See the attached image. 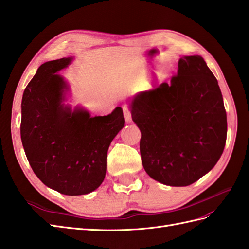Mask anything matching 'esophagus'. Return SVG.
<instances>
[{
    "label": "esophagus",
    "mask_w": 249,
    "mask_h": 249,
    "mask_svg": "<svg viewBox=\"0 0 249 249\" xmlns=\"http://www.w3.org/2000/svg\"><path fill=\"white\" fill-rule=\"evenodd\" d=\"M123 109H124V119H125V121L128 124H130L131 121H132V117H131V110H130V108L126 107V106H124V107H123Z\"/></svg>",
    "instance_id": "obj_1"
}]
</instances>
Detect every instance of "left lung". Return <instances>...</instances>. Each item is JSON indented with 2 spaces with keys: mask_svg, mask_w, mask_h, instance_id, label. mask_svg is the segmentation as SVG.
Segmentation results:
<instances>
[{
  "mask_svg": "<svg viewBox=\"0 0 249 249\" xmlns=\"http://www.w3.org/2000/svg\"><path fill=\"white\" fill-rule=\"evenodd\" d=\"M129 107L142 133V166L160 183H194L222 156L227 115L218 82L200 55L182 56L170 83L136 93Z\"/></svg>",
  "mask_w": 249,
  "mask_h": 249,
  "instance_id": "obj_1",
  "label": "left lung"
}]
</instances>
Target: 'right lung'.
<instances>
[{"label":"right lung","mask_w":249,"mask_h":249,"mask_svg":"<svg viewBox=\"0 0 249 249\" xmlns=\"http://www.w3.org/2000/svg\"><path fill=\"white\" fill-rule=\"evenodd\" d=\"M73 57L50 60L38 68L23 92L21 141L26 158L43 184L60 194L85 195L101 185L110 142L124 126L123 108L95 116L71 108L69 84L57 72Z\"/></svg>","instance_id":"1"}]
</instances>
